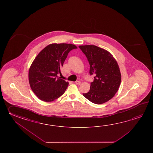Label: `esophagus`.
<instances>
[{
    "mask_svg": "<svg viewBox=\"0 0 153 153\" xmlns=\"http://www.w3.org/2000/svg\"><path fill=\"white\" fill-rule=\"evenodd\" d=\"M75 83L76 85H80V84H81V82H80V81H75Z\"/></svg>",
    "mask_w": 153,
    "mask_h": 153,
    "instance_id": "obj_1",
    "label": "esophagus"
}]
</instances>
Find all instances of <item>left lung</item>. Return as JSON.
<instances>
[{
    "instance_id": "1",
    "label": "left lung",
    "mask_w": 153,
    "mask_h": 153,
    "mask_svg": "<svg viewBox=\"0 0 153 153\" xmlns=\"http://www.w3.org/2000/svg\"><path fill=\"white\" fill-rule=\"evenodd\" d=\"M79 48L88 59L90 75H94L90 91L82 94L94 104H103L114 97L120 86L121 75L119 65L106 50L90 45Z\"/></svg>"
}]
</instances>
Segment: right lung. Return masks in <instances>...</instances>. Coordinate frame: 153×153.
Segmentation results:
<instances>
[{"mask_svg": "<svg viewBox=\"0 0 153 153\" xmlns=\"http://www.w3.org/2000/svg\"><path fill=\"white\" fill-rule=\"evenodd\" d=\"M78 48L71 44H51L39 52L28 73L30 86L40 100L52 102L65 93L69 82L58 76L70 51Z\"/></svg>", "mask_w": 153, "mask_h": 153, "instance_id": "obj_1", "label": "right lung"}]
</instances>
